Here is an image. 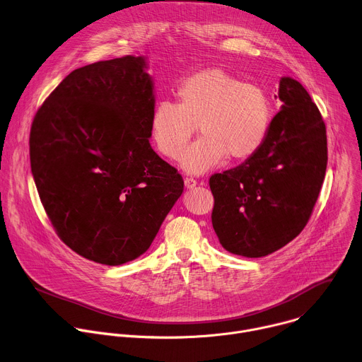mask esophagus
I'll return each instance as SVG.
<instances>
[{
	"instance_id": "esophagus-1",
	"label": "esophagus",
	"mask_w": 362,
	"mask_h": 362,
	"mask_svg": "<svg viewBox=\"0 0 362 362\" xmlns=\"http://www.w3.org/2000/svg\"><path fill=\"white\" fill-rule=\"evenodd\" d=\"M184 184H185L187 188H194V187L197 185V180H194L192 177H187V178L184 180Z\"/></svg>"
}]
</instances>
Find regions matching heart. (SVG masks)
Wrapping results in <instances>:
<instances>
[{"label":"heart","mask_w":362,"mask_h":362,"mask_svg":"<svg viewBox=\"0 0 362 362\" xmlns=\"http://www.w3.org/2000/svg\"><path fill=\"white\" fill-rule=\"evenodd\" d=\"M177 103L160 101L150 118L156 150L177 160L195 132L201 136L182 157L194 174L220 165L227 157L244 161L255 156L268 136L272 104L267 91L221 68H206L185 76L174 87Z\"/></svg>","instance_id":"b5f03b06"}]
</instances>
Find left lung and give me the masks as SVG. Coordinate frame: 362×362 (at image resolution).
Wrapping results in <instances>:
<instances>
[{"instance_id": "obj_1", "label": "left lung", "mask_w": 362, "mask_h": 362, "mask_svg": "<svg viewBox=\"0 0 362 362\" xmlns=\"http://www.w3.org/2000/svg\"><path fill=\"white\" fill-rule=\"evenodd\" d=\"M278 98L284 105L261 150L209 177L214 231L227 251L248 258L265 257L300 235L327 170L325 124L307 90L285 77Z\"/></svg>"}]
</instances>
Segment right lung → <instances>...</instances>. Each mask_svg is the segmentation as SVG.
Instances as JSON below:
<instances>
[{
  "mask_svg": "<svg viewBox=\"0 0 362 362\" xmlns=\"http://www.w3.org/2000/svg\"><path fill=\"white\" fill-rule=\"evenodd\" d=\"M153 80L142 57L72 72L38 108L30 161L59 240L78 255L121 265L146 252L184 191L150 146Z\"/></svg>",
  "mask_w": 362,
  "mask_h": 362,
  "instance_id": "obj_1",
  "label": "right lung"
}]
</instances>
